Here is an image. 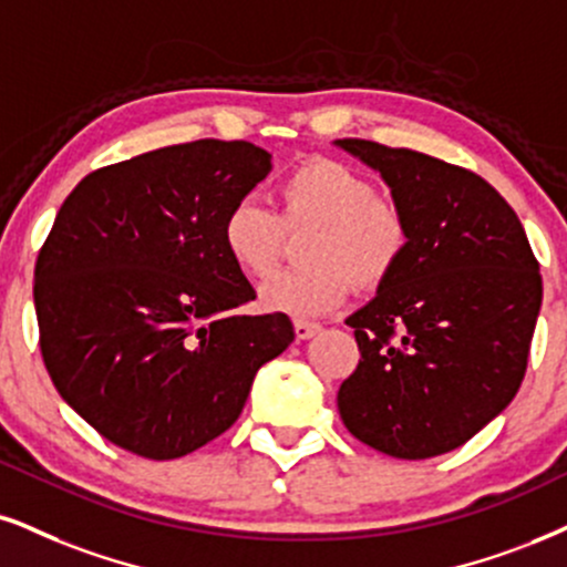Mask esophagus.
Segmentation results:
<instances>
[{
  "label": "esophagus",
  "mask_w": 567,
  "mask_h": 567,
  "mask_svg": "<svg viewBox=\"0 0 567 567\" xmlns=\"http://www.w3.org/2000/svg\"><path fill=\"white\" fill-rule=\"evenodd\" d=\"M318 331H320V323H316V320L295 318V333H297V339H310V337H316Z\"/></svg>",
  "instance_id": "1"
}]
</instances>
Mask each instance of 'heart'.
Masks as SVG:
<instances>
[{
	"mask_svg": "<svg viewBox=\"0 0 567 567\" xmlns=\"http://www.w3.org/2000/svg\"><path fill=\"white\" fill-rule=\"evenodd\" d=\"M299 241L302 265L262 289L270 310L320 316L352 291H379L408 257L412 223L402 202L379 194L373 178L331 157H310L276 184V213L255 197L228 207L220 241L234 268L265 281L281 262L289 234Z\"/></svg>",
	"mask_w": 567,
	"mask_h": 567,
	"instance_id": "1",
	"label": "heart"
}]
</instances>
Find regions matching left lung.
I'll return each mask as SVG.
<instances>
[{"label": "left lung", "instance_id": "8db88e82", "mask_svg": "<svg viewBox=\"0 0 567 567\" xmlns=\"http://www.w3.org/2000/svg\"><path fill=\"white\" fill-rule=\"evenodd\" d=\"M339 146L381 171L412 223L400 270L347 318L360 362L339 389L341 421L391 457H436L518 394L542 307L539 260L478 173L368 138Z\"/></svg>", "mask_w": 567, "mask_h": 567}]
</instances>
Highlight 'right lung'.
Wrapping results in <instances>:
<instances>
[{
    "label": "right lung",
    "mask_w": 567,
    "mask_h": 567,
    "mask_svg": "<svg viewBox=\"0 0 567 567\" xmlns=\"http://www.w3.org/2000/svg\"><path fill=\"white\" fill-rule=\"evenodd\" d=\"M270 171L249 142L173 144L89 173L37 257L39 347L60 396L146 460L199 450L241 415L255 373L295 341L220 241Z\"/></svg>",
    "instance_id": "add662e5"
}]
</instances>
